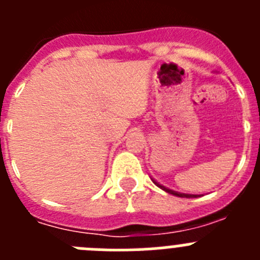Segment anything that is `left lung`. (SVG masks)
<instances>
[{
	"mask_svg": "<svg viewBox=\"0 0 260 260\" xmlns=\"http://www.w3.org/2000/svg\"><path fill=\"white\" fill-rule=\"evenodd\" d=\"M152 180V182L155 183L157 187H160L161 190H164V191L169 192V194H173L176 195V197H180V198H197V197H201V195H197V194H185V192H178V191H174V190L172 189H168V187H165L164 185H161V183H158L157 181L153 180V178H151Z\"/></svg>",
	"mask_w": 260,
	"mask_h": 260,
	"instance_id": "left-lung-1",
	"label": "left lung"
}]
</instances>
